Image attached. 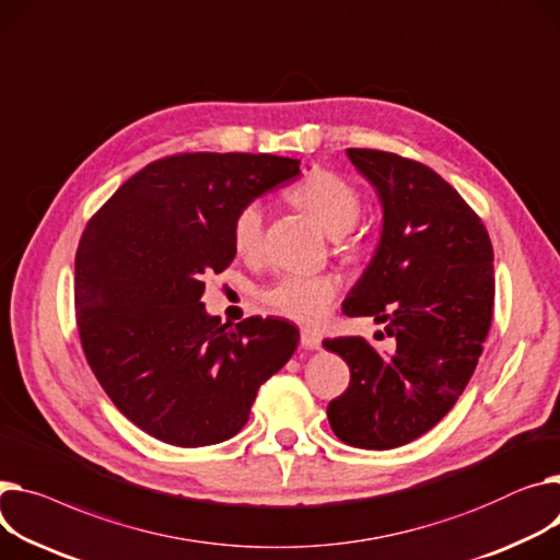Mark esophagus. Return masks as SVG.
<instances>
[{
  "instance_id": "esophagus-1",
  "label": "esophagus",
  "mask_w": 560,
  "mask_h": 560,
  "mask_svg": "<svg viewBox=\"0 0 560 560\" xmlns=\"http://www.w3.org/2000/svg\"><path fill=\"white\" fill-rule=\"evenodd\" d=\"M302 347L308 351H319L322 349V338L313 330H302Z\"/></svg>"
}]
</instances>
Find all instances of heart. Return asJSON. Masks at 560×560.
Wrapping results in <instances>:
<instances>
[{"label": "heart", "mask_w": 560, "mask_h": 560, "mask_svg": "<svg viewBox=\"0 0 560 560\" xmlns=\"http://www.w3.org/2000/svg\"><path fill=\"white\" fill-rule=\"evenodd\" d=\"M288 198L296 209L308 213L330 238L347 236L358 225L362 213V198L355 186L328 171H317L296 184ZM232 236L238 254L256 256L260 252V245H264V209L260 205H245L236 213ZM338 290V281L328 275H288L264 290V302L290 319L315 324L326 317Z\"/></svg>", "instance_id": "heart-1"}]
</instances>
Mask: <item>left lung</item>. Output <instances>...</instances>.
Returning a JSON list of instances; mask_svg holds the SVG:
<instances>
[{"mask_svg":"<svg viewBox=\"0 0 560 560\" xmlns=\"http://www.w3.org/2000/svg\"><path fill=\"white\" fill-rule=\"evenodd\" d=\"M347 155L376 189L383 230L342 313L385 324L396 351L362 338L324 342L351 369L328 423L353 448L392 451L432 430L466 389L493 317V247L432 168L366 148Z\"/></svg>","mask_w":560,"mask_h":560,"instance_id":"1","label":"left lung"}]
</instances>
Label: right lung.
<instances>
[{"label": "right lung", "mask_w": 560, "mask_h": 560, "mask_svg": "<svg viewBox=\"0 0 560 560\" xmlns=\"http://www.w3.org/2000/svg\"><path fill=\"white\" fill-rule=\"evenodd\" d=\"M300 173V160L277 155H173L132 175L88 222L77 254L83 351L143 432L179 448L228 441L292 358L300 330L290 322L232 328L200 300L202 277L236 256V213Z\"/></svg>", "instance_id": "1"}]
</instances>
